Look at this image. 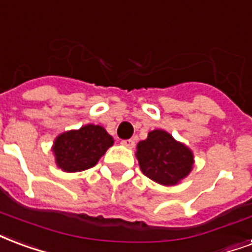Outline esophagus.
I'll return each instance as SVG.
<instances>
[{"label":"esophagus","instance_id":"obj_1","mask_svg":"<svg viewBox=\"0 0 252 252\" xmlns=\"http://www.w3.org/2000/svg\"><path fill=\"white\" fill-rule=\"evenodd\" d=\"M121 144L126 147V148H133L135 147V141L132 139H126V140H121Z\"/></svg>","mask_w":252,"mask_h":252}]
</instances>
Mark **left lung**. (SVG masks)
I'll use <instances>...</instances> for the list:
<instances>
[{"mask_svg":"<svg viewBox=\"0 0 252 252\" xmlns=\"http://www.w3.org/2000/svg\"><path fill=\"white\" fill-rule=\"evenodd\" d=\"M136 156L145 176L163 186L178 184L192 169V152L161 129L137 144Z\"/></svg>","mask_w":252,"mask_h":252,"instance_id":"8db88e82","label":"left lung"}]
</instances>
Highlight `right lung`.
Here are the masks:
<instances>
[{
  "label": "right lung",
  "mask_w": 252,
  "mask_h": 252,
  "mask_svg": "<svg viewBox=\"0 0 252 252\" xmlns=\"http://www.w3.org/2000/svg\"><path fill=\"white\" fill-rule=\"evenodd\" d=\"M112 144V136L100 126L89 124L77 131L65 132L53 145L56 163L66 172L92 168Z\"/></svg>",
  "instance_id": "add662e5"
}]
</instances>
